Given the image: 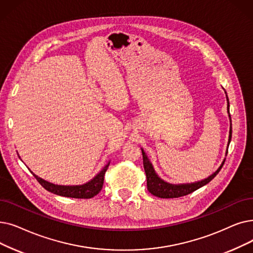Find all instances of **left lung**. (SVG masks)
<instances>
[{"mask_svg":"<svg viewBox=\"0 0 253 253\" xmlns=\"http://www.w3.org/2000/svg\"><path fill=\"white\" fill-rule=\"evenodd\" d=\"M226 101H227V113H228V117H229V121H230L229 135H228V142H227V146H229L230 139H232V119H230V115H229V102H228L227 95H226ZM141 153H142V159H144V169H145L146 175H147L148 190L151 194L161 197V199H173V197L184 196V195H187L189 193H192L193 191L203 187V186L207 185L209 182L212 181L216 177V174L220 171L221 168L224 164V161H225V158H224V160L221 163V166L217 169V170L215 172H213L211 175H209L208 178H206L202 181L189 183V184L175 185V184L168 183L166 181H163L161 178H159L155 169H154L151 161L149 160L147 154L142 149H141ZM226 154H227V152H226Z\"/></svg>","mask_w":253,"mask_h":253,"instance_id":"obj_1","label":"left lung"}]
</instances>
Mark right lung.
<instances>
[{
  "instance_id": "right-lung-1",
  "label": "right lung",
  "mask_w": 253,
  "mask_h": 253,
  "mask_svg": "<svg viewBox=\"0 0 253 253\" xmlns=\"http://www.w3.org/2000/svg\"><path fill=\"white\" fill-rule=\"evenodd\" d=\"M109 162L106 166L98 172L95 177L85 184L83 185H75V186H64V185H54L45 180L39 178L38 175L33 173L36 180L40 183L43 188H45L47 191L54 193L57 195L66 196V197H73V199H92L93 196L97 195L102 189L104 174L107 170Z\"/></svg>"
}]
</instances>
